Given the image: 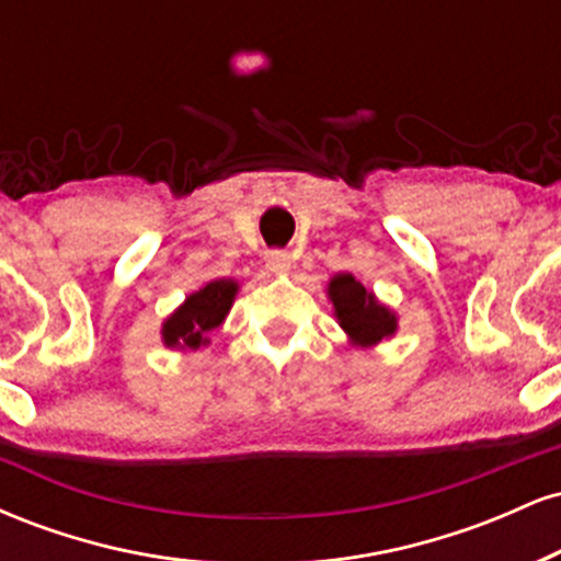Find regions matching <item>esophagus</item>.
Wrapping results in <instances>:
<instances>
[{"label":"esophagus","instance_id":"1","mask_svg":"<svg viewBox=\"0 0 561 561\" xmlns=\"http://www.w3.org/2000/svg\"><path fill=\"white\" fill-rule=\"evenodd\" d=\"M266 266L276 274H285L293 268V261H289V253H285V250H272V253H266Z\"/></svg>","mask_w":561,"mask_h":561}]
</instances>
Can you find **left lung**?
Here are the masks:
<instances>
[{
  "label": "left lung",
  "instance_id": "obj_1",
  "mask_svg": "<svg viewBox=\"0 0 561 561\" xmlns=\"http://www.w3.org/2000/svg\"><path fill=\"white\" fill-rule=\"evenodd\" d=\"M327 293H330L334 306V317H337L340 327L353 345L371 347L396 334V313L388 306H382L353 274L332 276Z\"/></svg>",
  "mask_w": 561,
  "mask_h": 561
}]
</instances>
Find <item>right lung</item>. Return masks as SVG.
<instances>
[{
  "mask_svg": "<svg viewBox=\"0 0 561 561\" xmlns=\"http://www.w3.org/2000/svg\"><path fill=\"white\" fill-rule=\"evenodd\" d=\"M240 285L234 279H214L192 293L169 319L163 321V345L197 351L210 343V334L227 319Z\"/></svg>",
  "mask_w": 561,
  "mask_h": 561,
  "instance_id": "right-lung-1",
  "label": "right lung"
}]
</instances>
